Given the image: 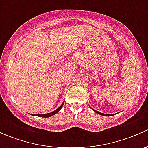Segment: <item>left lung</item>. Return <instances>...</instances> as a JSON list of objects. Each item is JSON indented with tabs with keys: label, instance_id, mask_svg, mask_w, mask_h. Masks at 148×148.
<instances>
[{
	"label": "left lung",
	"instance_id": "obj_1",
	"mask_svg": "<svg viewBox=\"0 0 148 148\" xmlns=\"http://www.w3.org/2000/svg\"><path fill=\"white\" fill-rule=\"evenodd\" d=\"M92 110L93 111H94V112H96V113H98V114H100V115H101V116H111V115H113V114H104V113H100V112H99V111H95V110H94L92 108Z\"/></svg>",
	"mask_w": 148,
	"mask_h": 148
}]
</instances>
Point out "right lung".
I'll return each instance as SVG.
<instances>
[{"mask_svg": "<svg viewBox=\"0 0 148 148\" xmlns=\"http://www.w3.org/2000/svg\"><path fill=\"white\" fill-rule=\"evenodd\" d=\"M64 103V102L62 103V104L61 106H60V107H59L57 109H56L55 111H54L53 112H51V113H45V114H38V115H34V116H40V117H42V118H48V117H51V116H54V115H55L56 113H58L59 111L61 110V108H62V106H63Z\"/></svg>", "mask_w": 148, "mask_h": 148, "instance_id": "add662e5", "label": "right lung"}]
</instances>
